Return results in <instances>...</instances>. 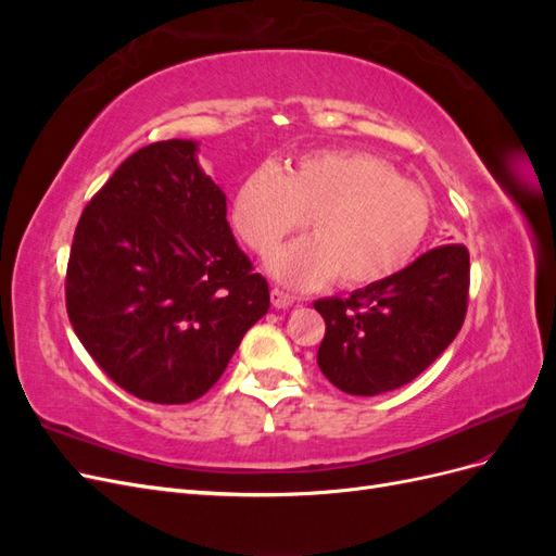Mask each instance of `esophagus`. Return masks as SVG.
<instances>
[{
  "label": "esophagus",
  "mask_w": 556,
  "mask_h": 556,
  "mask_svg": "<svg viewBox=\"0 0 556 556\" xmlns=\"http://www.w3.org/2000/svg\"><path fill=\"white\" fill-rule=\"evenodd\" d=\"M294 296L292 294H288V292H282V290H278V288H274L271 290V304L276 306V308H290L292 304H294Z\"/></svg>",
  "instance_id": "1"
}]
</instances>
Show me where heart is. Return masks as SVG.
Wrapping results in <instances>:
<instances>
[{
	"mask_svg": "<svg viewBox=\"0 0 556 556\" xmlns=\"http://www.w3.org/2000/svg\"><path fill=\"white\" fill-rule=\"evenodd\" d=\"M308 215L313 237L296 239L268 257V271L296 290L336 276L348 288L390 278L410 262L429 229L431 208L415 182L359 150H317L280 172L252 169L231 194L229 223L260 255Z\"/></svg>",
	"mask_w": 556,
	"mask_h": 556,
	"instance_id": "b5f03b06",
	"label": "heart"
}]
</instances>
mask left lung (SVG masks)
<instances>
[{"label": "left lung", "mask_w": 556, "mask_h": 556, "mask_svg": "<svg viewBox=\"0 0 556 556\" xmlns=\"http://www.w3.org/2000/svg\"><path fill=\"white\" fill-rule=\"evenodd\" d=\"M468 250L433 248L348 299H319L317 366L341 392L376 396L408 384L457 339L468 301Z\"/></svg>", "instance_id": "1"}]
</instances>
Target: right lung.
Segmentation results:
<instances>
[{"label":"right lung","instance_id":"add662e5","mask_svg":"<svg viewBox=\"0 0 556 556\" xmlns=\"http://www.w3.org/2000/svg\"><path fill=\"white\" fill-rule=\"evenodd\" d=\"M197 150L172 139L129 155L83 211L66 266L78 341L115 384L153 403L206 394L268 311V285Z\"/></svg>","mask_w":556,"mask_h":556}]
</instances>
